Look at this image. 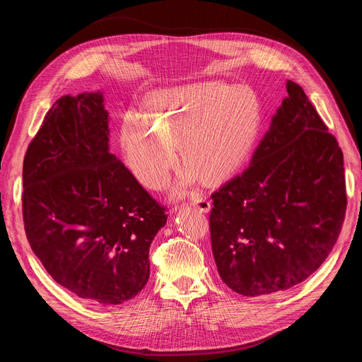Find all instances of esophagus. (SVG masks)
Masks as SVG:
<instances>
[{
  "mask_svg": "<svg viewBox=\"0 0 362 362\" xmlns=\"http://www.w3.org/2000/svg\"><path fill=\"white\" fill-rule=\"evenodd\" d=\"M190 206H193L194 210H198L201 213H208V211H210V208H211V204H210V201L205 198V196H198V198L190 202Z\"/></svg>",
  "mask_w": 362,
  "mask_h": 362,
  "instance_id": "esophagus-1",
  "label": "esophagus"
}]
</instances>
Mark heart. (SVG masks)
Here are the masks:
<instances>
[{"mask_svg": "<svg viewBox=\"0 0 362 362\" xmlns=\"http://www.w3.org/2000/svg\"><path fill=\"white\" fill-rule=\"evenodd\" d=\"M261 125L262 105L250 87L204 81L151 93L144 112L124 116L119 141L131 173L152 190L168 182L181 145L187 163L173 187L181 196L202 177L211 184L235 177Z\"/></svg>", "mask_w": 362, "mask_h": 362, "instance_id": "obj_1", "label": "heart"}]
</instances>
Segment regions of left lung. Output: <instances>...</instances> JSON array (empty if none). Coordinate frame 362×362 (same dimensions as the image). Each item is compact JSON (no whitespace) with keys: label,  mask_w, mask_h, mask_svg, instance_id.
I'll return each instance as SVG.
<instances>
[{"label":"left lung","mask_w":362,"mask_h":362,"mask_svg":"<svg viewBox=\"0 0 362 362\" xmlns=\"http://www.w3.org/2000/svg\"><path fill=\"white\" fill-rule=\"evenodd\" d=\"M250 166L211 194V247L222 281L238 294L288 290L319 269L341 233V148L303 89L287 81Z\"/></svg>","instance_id":"1"}]
</instances>
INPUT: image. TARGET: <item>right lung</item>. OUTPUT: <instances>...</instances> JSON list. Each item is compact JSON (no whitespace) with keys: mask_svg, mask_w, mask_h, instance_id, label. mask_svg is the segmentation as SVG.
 Wrapping results in <instances>:
<instances>
[{"mask_svg":"<svg viewBox=\"0 0 362 362\" xmlns=\"http://www.w3.org/2000/svg\"><path fill=\"white\" fill-rule=\"evenodd\" d=\"M103 92L64 95L28 145L23 214L52 279L81 299L119 305L149 279V247L168 214L110 154Z\"/></svg>","mask_w":362,"mask_h":362,"instance_id":"add662e5","label":"right lung"}]
</instances>
